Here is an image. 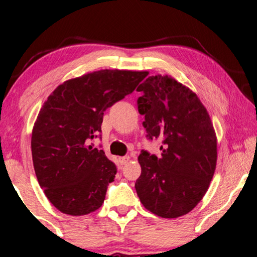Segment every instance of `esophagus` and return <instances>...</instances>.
<instances>
[{"label": "esophagus", "mask_w": 257, "mask_h": 257, "mask_svg": "<svg viewBox=\"0 0 257 257\" xmlns=\"http://www.w3.org/2000/svg\"><path fill=\"white\" fill-rule=\"evenodd\" d=\"M129 160H131V157H129V156H123V157H119L118 162H119V164H121V166H124V164L129 162Z\"/></svg>", "instance_id": "34e87169"}]
</instances>
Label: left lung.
Returning a JSON list of instances; mask_svg holds the SVG:
<instances>
[{
  "label": "left lung",
  "instance_id": "obj_1",
  "mask_svg": "<svg viewBox=\"0 0 257 257\" xmlns=\"http://www.w3.org/2000/svg\"><path fill=\"white\" fill-rule=\"evenodd\" d=\"M136 90L143 93L138 104L147 136L163 139L161 157L145 150L140 154L136 193L153 214L180 217L197 206L213 180L216 133L197 95L172 76H148Z\"/></svg>",
  "mask_w": 257,
  "mask_h": 257
}]
</instances>
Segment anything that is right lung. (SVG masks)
<instances>
[{"mask_svg":"<svg viewBox=\"0 0 257 257\" xmlns=\"http://www.w3.org/2000/svg\"><path fill=\"white\" fill-rule=\"evenodd\" d=\"M146 71L104 69L70 78L48 96L34 123L35 174L50 203L82 216L102 206L115 164L88 141L101 132L105 109L135 90Z\"/></svg>","mask_w":257,"mask_h":257,"instance_id":"right-lung-1","label":"right lung"}]
</instances>
